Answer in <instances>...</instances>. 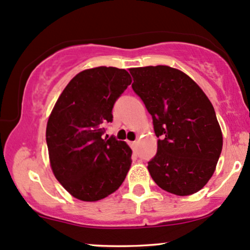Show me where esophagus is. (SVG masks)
<instances>
[{
  "mask_svg": "<svg viewBox=\"0 0 250 250\" xmlns=\"http://www.w3.org/2000/svg\"><path fill=\"white\" fill-rule=\"evenodd\" d=\"M130 147L133 148V150L136 149V147H138V141H133L130 142Z\"/></svg>",
  "mask_w": 250,
  "mask_h": 250,
  "instance_id": "1",
  "label": "esophagus"
}]
</instances>
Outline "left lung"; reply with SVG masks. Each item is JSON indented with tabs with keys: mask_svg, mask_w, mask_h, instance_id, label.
<instances>
[{
	"mask_svg": "<svg viewBox=\"0 0 250 250\" xmlns=\"http://www.w3.org/2000/svg\"><path fill=\"white\" fill-rule=\"evenodd\" d=\"M134 92L153 119L158 152L148 161L150 177L177 196L196 193L209 182L223 138L212 104L188 75L158 65L130 68Z\"/></svg>",
	"mask_w": 250,
	"mask_h": 250,
	"instance_id": "obj_1",
	"label": "left lung"
}]
</instances>
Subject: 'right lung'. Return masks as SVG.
<instances>
[{
    "label": "right lung",
    "instance_id": "add662e5",
    "mask_svg": "<svg viewBox=\"0 0 250 250\" xmlns=\"http://www.w3.org/2000/svg\"><path fill=\"white\" fill-rule=\"evenodd\" d=\"M131 83L123 68L100 66L79 72L59 96L46 128L52 171L77 199L96 202L120 188L131 164V149L115 136L104 138L115 102Z\"/></svg>",
    "mask_w": 250,
    "mask_h": 250
}]
</instances>
